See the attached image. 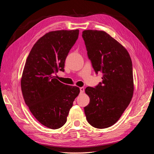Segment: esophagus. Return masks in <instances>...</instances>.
<instances>
[{"label":"esophagus","mask_w":154,"mask_h":154,"mask_svg":"<svg viewBox=\"0 0 154 154\" xmlns=\"http://www.w3.org/2000/svg\"><path fill=\"white\" fill-rule=\"evenodd\" d=\"M80 93H83V92H84V91H85L84 87H80Z\"/></svg>","instance_id":"1"}]
</instances>
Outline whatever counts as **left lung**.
I'll return each mask as SVG.
<instances>
[{
    "label": "left lung",
    "mask_w": 154,
    "mask_h": 154,
    "mask_svg": "<svg viewBox=\"0 0 154 154\" xmlns=\"http://www.w3.org/2000/svg\"><path fill=\"white\" fill-rule=\"evenodd\" d=\"M82 37L95 72L103 73L98 85L85 88L90 97L84 107L86 118L95 128H108L119 120L133 96L132 60L125 47L103 31L84 30Z\"/></svg>",
    "instance_id": "8db88e82"
}]
</instances>
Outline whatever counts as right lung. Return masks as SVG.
I'll return each mask as SVG.
<instances>
[{
  "label": "right lung",
  "mask_w": 154,
  "mask_h": 154,
  "mask_svg": "<svg viewBox=\"0 0 154 154\" xmlns=\"http://www.w3.org/2000/svg\"><path fill=\"white\" fill-rule=\"evenodd\" d=\"M79 30L50 31L37 40L27 58L21 78L26 104L45 127L57 129L66 123L74 99L76 86L65 85L53 76L63 71L65 60L78 39Z\"/></svg>",
  "instance_id": "1"
}]
</instances>
